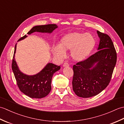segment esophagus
Listing matches in <instances>:
<instances>
[{
    "mask_svg": "<svg viewBox=\"0 0 124 124\" xmlns=\"http://www.w3.org/2000/svg\"><path fill=\"white\" fill-rule=\"evenodd\" d=\"M63 66L64 67H68L69 66V65L67 62H65L63 64Z\"/></svg>",
    "mask_w": 124,
    "mask_h": 124,
    "instance_id": "obj_1",
    "label": "esophagus"
}]
</instances>
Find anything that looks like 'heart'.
Listing matches in <instances>:
<instances>
[{
	"label": "heart",
	"instance_id": "b5f03b06",
	"mask_svg": "<svg viewBox=\"0 0 124 124\" xmlns=\"http://www.w3.org/2000/svg\"><path fill=\"white\" fill-rule=\"evenodd\" d=\"M95 45V40L90 33L73 32L62 38L60 44L52 47V52L55 56L63 59L66 56L65 51H71L72 59L76 61H82L90 54Z\"/></svg>",
	"mask_w": 124,
	"mask_h": 124
}]
</instances>
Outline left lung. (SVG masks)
Wrapping results in <instances>:
<instances>
[{"label":"left lung","mask_w":124,"mask_h":124,"mask_svg":"<svg viewBox=\"0 0 124 124\" xmlns=\"http://www.w3.org/2000/svg\"><path fill=\"white\" fill-rule=\"evenodd\" d=\"M100 39L98 51L73 65L72 88L78 96H95L109 85L117 62V53L107 34L97 31Z\"/></svg>","instance_id":"1"}]
</instances>
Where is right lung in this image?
Instances as JSON below:
<instances>
[{"label":"right lung","mask_w":124,"mask_h":124,"mask_svg":"<svg viewBox=\"0 0 124 124\" xmlns=\"http://www.w3.org/2000/svg\"><path fill=\"white\" fill-rule=\"evenodd\" d=\"M57 28V26L55 24L37 25L31 29L28 34L30 35L34 32L52 33ZM27 37L26 35L18 39V41L25 38ZM16 48V44L15 47L12 68L20 90L31 98L41 99L46 96L51 90L53 75L60 69V66L49 63L37 74L32 76L24 74L20 71L15 60Z\"/></svg>","instance_id":"add662e5"}]
</instances>
